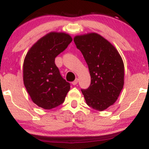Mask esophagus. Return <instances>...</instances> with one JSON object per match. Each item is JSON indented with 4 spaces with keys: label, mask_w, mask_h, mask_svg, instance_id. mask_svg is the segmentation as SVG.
I'll use <instances>...</instances> for the list:
<instances>
[{
    "label": "esophagus",
    "mask_w": 149,
    "mask_h": 149,
    "mask_svg": "<svg viewBox=\"0 0 149 149\" xmlns=\"http://www.w3.org/2000/svg\"><path fill=\"white\" fill-rule=\"evenodd\" d=\"M78 78H76L74 81L72 82V84H73V85H76L77 84V83H78Z\"/></svg>",
    "instance_id": "34e87169"
}]
</instances>
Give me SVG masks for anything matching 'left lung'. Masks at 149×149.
<instances>
[{
	"mask_svg": "<svg viewBox=\"0 0 149 149\" xmlns=\"http://www.w3.org/2000/svg\"><path fill=\"white\" fill-rule=\"evenodd\" d=\"M73 40L91 76L90 87L81 90L85 102L95 110H105L115 103L123 88L122 58L110 42L96 33L76 36Z\"/></svg>",
	"mask_w": 149,
	"mask_h": 149,
	"instance_id": "left-lung-1",
	"label": "left lung"
}]
</instances>
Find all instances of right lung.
Here are the masks:
<instances>
[{"instance_id":"obj_1","label":"right lung","mask_w":149,"mask_h":149,"mask_svg":"<svg viewBox=\"0 0 149 149\" xmlns=\"http://www.w3.org/2000/svg\"><path fill=\"white\" fill-rule=\"evenodd\" d=\"M71 41L69 34L50 32L39 39L26 55L24 84L33 103L39 107L52 109L64 102L71 86L61 77L54 59Z\"/></svg>"}]
</instances>
